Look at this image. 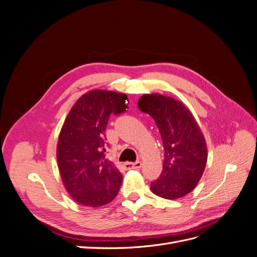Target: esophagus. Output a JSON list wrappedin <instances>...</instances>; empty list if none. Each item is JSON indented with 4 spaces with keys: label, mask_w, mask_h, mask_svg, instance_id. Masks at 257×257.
<instances>
[{
    "label": "esophagus",
    "mask_w": 257,
    "mask_h": 257,
    "mask_svg": "<svg viewBox=\"0 0 257 257\" xmlns=\"http://www.w3.org/2000/svg\"><path fill=\"white\" fill-rule=\"evenodd\" d=\"M142 165H143V163L141 161H137L135 163L126 162V163H124V168L127 169V170L128 169H138V168L142 167Z\"/></svg>",
    "instance_id": "obj_1"
}]
</instances>
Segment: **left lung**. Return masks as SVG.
Here are the masks:
<instances>
[{
    "label": "left lung",
    "mask_w": 257,
    "mask_h": 257,
    "mask_svg": "<svg viewBox=\"0 0 257 257\" xmlns=\"http://www.w3.org/2000/svg\"><path fill=\"white\" fill-rule=\"evenodd\" d=\"M138 107L154 119L164 148L163 170L151 183V191L166 199L185 196L197 185L208 158L198 124L188 108L173 97L145 94Z\"/></svg>",
    "instance_id": "obj_1"
}]
</instances>
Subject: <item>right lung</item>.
Segmentation results:
<instances>
[{"instance_id": "obj_1", "label": "right lung", "mask_w": 257, "mask_h": 257, "mask_svg": "<svg viewBox=\"0 0 257 257\" xmlns=\"http://www.w3.org/2000/svg\"><path fill=\"white\" fill-rule=\"evenodd\" d=\"M122 93L92 90L73 106L57 147L59 170L67 192L82 206H104L116 196L122 174L106 160L105 131L111 113L126 111Z\"/></svg>"}]
</instances>
